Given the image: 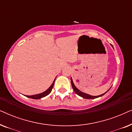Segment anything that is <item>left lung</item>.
Segmentation results:
<instances>
[{
    "instance_id": "8db88e82",
    "label": "left lung",
    "mask_w": 132,
    "mask_h": 132,
    "mask_svg": "<svg viewBox=\"0 0 132 132\" xmlns=\"http://www.w3.org/2000/svg\"><path fill=\"white\" fill-rule=\"evenodd\" d=\"M111 46L113 47L112 45L111 44ZM71 85H72V87H73V89L74 91H75V92L76 93V94H77L78 95H79V96L82 97H83V98H86V99H93V98H98V97H101V96H103L104 94H105L106 93V92L105 93L103 94H101L100 95H98V96H92V95H90L89 94H85V93H82V92H81L80 91H79V90L77 89V88L76 87L75 85H74L73 84V80H72V79L71 78ZM109 91V90H108ZM107 91V92H108Z\"/></svg>"
}]
</instances>
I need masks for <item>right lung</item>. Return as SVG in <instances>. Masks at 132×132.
Listing matches in <instances>:
<instances>
[{"label": "right lung", "mask_w": 132, "mask_h": 132, "mask_svg": "<svg viewBox=\"0 0 132 132\" xmlns=\"http://www.w3.org/2000/svg\"><path fill=\"white\" fill-rule=\"evenodd\" d=\"M55 80L53 81V84H52V85L50 86L49 88H48V89H47L46 91H44V93L39 94H37V95H25V96L27 97H29V98H32V99H39V98H43V97H44L47 96V95H48L50 93H51V91H52V88H53V87L54 83H55Z\"/></svg>", "instance_id": "obj_1"}]
</instances>
